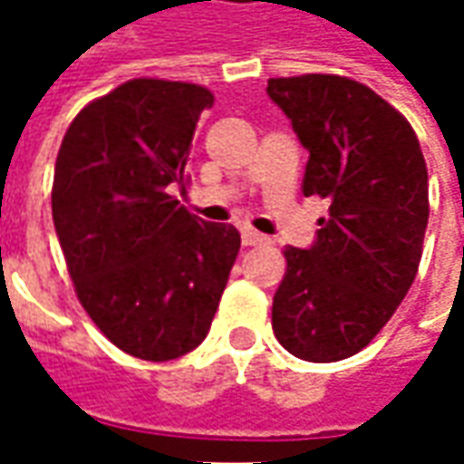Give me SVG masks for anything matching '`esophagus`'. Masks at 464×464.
<instances>
[{
	"label": "esophagus",
	"instance_id": "esophagus-1",
	"mask_svg": "<svg viewBox=\"0 0 464 464\" xmlns=\"http://www.w3.org/2000/svg\"><path fill=\"white\" fill-rule=\"evenodd\" d=\"M263 242H268L266 235H260L256 229H242V245H263Z\"/></svg>",
	"mask_w": 464,
	"mask_h": 464
}]
</instances>
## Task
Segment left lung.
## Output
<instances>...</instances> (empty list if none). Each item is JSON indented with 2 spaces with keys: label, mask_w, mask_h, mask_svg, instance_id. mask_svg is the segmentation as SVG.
I'll return each instance as SVG.
<instances>
[{
  "label": "left lung",
  "mask_w": 464,
  "mask_h": 464,
  "mask_svg": "<svg viewBox=\"0 0 464 464\" xmlns=\"http://www.w3.org/2000/svg\"><path fill=\"white\" fill-rule=\"evenodd\" d=\"M310 152L302 193L330 201L310 250L284 247L274 295L278 343L304 362H341L372 343L419 274L429 172L408 118L338 74L268 80Z\"/></svg>",
  "instance_id": "obj_1"
}]
</instances>
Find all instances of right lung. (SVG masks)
Here are the masks:
<instances>
[{
	"instance_id": "obj_1",
	"label": "right lung",
	"mask_w": 464,
	"mask_h": 464,
	"mask_svg": "<svg viewBox=\"0 0 464 464\" xmlns=\"http://www.w3.org/2000/svg\"><path fill=\"white\" fill-rule=\"evenodd\" d=\"M211 90L139 77L82 108L63 134L51 208L77 299L100 333L169 362L211 328L240 253L232 224L196 219L169 193Z\"/></svg>"
}]
</instances>
